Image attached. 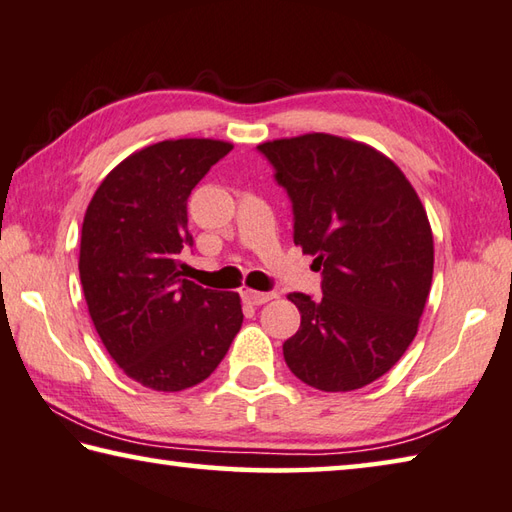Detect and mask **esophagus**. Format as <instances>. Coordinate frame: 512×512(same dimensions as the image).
<instances>
[{"mask_svg": "<svg viewBox=\"0 0 512 512\" xmlns=\"http://www.w3.org/2000/svg\"><path fill=\"white\" fill-rule=\"evenodd\" d=\"M241 297H244L248 304L259 306V304H266V302L275 300L277 293H262V291H253V288H246V291H241Z\"/></svg>", "mask_w": 512, "mask_h": 512, "instance_id": "obj_1", "label": "esophagus"}]
</instances>
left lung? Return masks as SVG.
<instances>
[{
  "label": "left lung",
  "mask_w": 512,
  "mask_h": 512,
  "mask_svg": "<svg viewBox=\"0 0 512 512\" xmlns=\"http://www.w3.org/2000/svg\"><path fill=\"white\" fill-rule=\"evenodd\" d=\"M293 203V241L322 271V297L291 293L300 329L288 369L322 392H351L387 374L418 331L434 239L412 183L371 145L302 134L257 145Z\"/></svg>",
  "instance_id": "1"
}]
</instances>
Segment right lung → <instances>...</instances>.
<instances>
[{"instance_id":"right-lung-1","label":"right lung","mask_w":512,"mask_h":512,"mask_svg":"<svg viewBox=\"0 0 512 512\" xmlns=\"http://www.w3.org/2000/svg\"><path fill=\"white\" fill-rule=\"evenodd\" d=\"M230 150L215 138L147 145L102 179L82 221L91 322L125 376L156 392L206 380L244 322L239 293L183 280L179 259L192 246L190 192Z\"/></svg>"}]
</instances>
